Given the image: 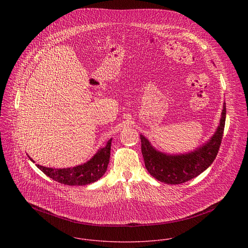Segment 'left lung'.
Segmentation results:
<instances>
[{"instance_id":"8db88e82","label":"left lung","mask_w":248,"mask_h":248,"mask_svg":"<svg viewBox=\"0 0 248 248\" xmlns=\"http://www.w3.org/2000/svg\"><path fill=\"white\" fill-rule=\"evenodd\" d=\"M226 116L225 103L219 126L210 140L194 152L185 155H169L156 151L149 140L140 136L141 152L145 167L151 176L168 184H181L205 171L215 160L224 131Z\"/></svg>"}]
</instances>
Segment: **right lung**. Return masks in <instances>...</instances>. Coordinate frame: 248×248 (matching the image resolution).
<instances>
[{
    "label": "right lung",
    "instance_id": "1",
    "mask_svg": "<svg viewBox=\"0 0 248 248\" xmlns=\"http://www.w3.org/2000/svg\"><path fill=\"white\" fill-rule=\"evenodd\" d=\"M110 145H111V140H109L107 143L106 146L100 149L96 153V155H93L92 159L76 167L53 169V168H47V167H44L37 164L36 165L45 175H46L47 177L52 178L53 180L61 184L87 185L98 180L105 174L108 161H109Z\"/></svg>",
    "mask_w": 248,
    "mask_h": 248
}]
</instances>
